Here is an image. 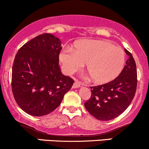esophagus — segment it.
Segmentation results:
<instances>
[{
    "label": "esophagus",
    "mask_w": 149,
    "mask_h": 149,
    "mask_svg": "<svg viewBox=\"0 0 149 149\" xmlns=\"http://www.w3.org/2000/svg\"><path fill=\"white\" fill-rule=\"evenodd\" d=\"M80 86H81V83L79 82V81H75L74 83L73 84V85H72V88L76 89V88L80 87Z\"/></svg>",
    "instance_id": "esophagus-1"
}]
</instances>
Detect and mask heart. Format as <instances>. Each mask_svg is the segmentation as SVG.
<instances>
[{"label":"heart","mask_w":149,"mask_h":149,"mask_svg":"<svg viewBox=\"0 0 149 149\" xmlns=\"http://www.w3.org/2000/svg\"><path fill=\"white\" fill-rule=\"evenodd\" d=\"M64 71L72 74L87 63V70L95 83L104 84L121 72L125 61L124 51L111 42L99 40H82L74 49L65 48L59 55Z\"/></svg>","instance_id":"b5f03b06"}]
</instances>
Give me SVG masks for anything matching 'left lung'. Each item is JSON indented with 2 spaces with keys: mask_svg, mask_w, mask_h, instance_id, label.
<instances>
[{
  "mask_svg": "<svg viewBox=\"0 0 149 149\" xmlns=\"http://www.w3.org/2000/svg\"><path fill=\"white\" fill-rule=\"evenodd\" d=\"M128 59L119 76L102 85L90 87L92 95L84 103L88 112L101 121H109L119 116L128 108L135 96L137 71L132 54L124 49Z\"/></svg>",
  "mask_w": 149,
  "mask_h": 149,
  "instance_id": "left-lung-1",
  "label": "left lung"
}]
</instances>
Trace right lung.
Listing matches in <instances>:
<instances>
[{
    "label": "right lung",
    "mask_w": 149,
    "mask_h": 149,
    "mask_svg": "<svg viewBox=\"0 0 149 149\" xmlns=\"http://www.w3.org/2000/svg\"><path fill=\"white\" fill-rule=\"evenodd\" d=\"M61 41L44 33L23 45L12 68V91L17 105L35 116L48 114L59 107L74 80L59 66Z\"/></svg>",
    "instance_id": "obj_1"
}]
</instances>
